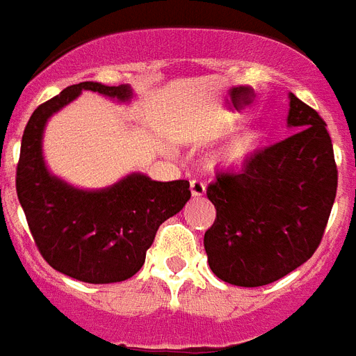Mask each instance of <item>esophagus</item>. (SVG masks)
I'll list each match as a JSON object with an SVG mask.
<instances>
[{
  "label": "esophagus",
  "instance_id": "esophagus-1",
  "mask_svg": "<svg viewBox=\"0 0 356 356\" xmlns=\"http://www.w3.org/2000/svg\"><path fill=\"white\" fill-rule=\"evenodd\" d=\"M189 187H191V195L195 196V198H200V196L206 195V186H204L202 181L193 180L191 186H189Z\"/></svg>",
  "mask_w": 356,
  "mask_h": 356
}]
</instances>
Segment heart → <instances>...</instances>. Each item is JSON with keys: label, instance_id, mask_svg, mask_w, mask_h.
<instances>
[{"label": "heart", "instance_id": "b5f03b06", "mask_svg": "<svg viewBox=\"0 0 356 356\" xmlns=\"http://www.w3.org/2000/svg\"><path fill=\"white\" fill-rule=\"evenodd\" d=\"M264 127L254 123L235 132L218 154V161L226 167H237L252 158L264 141Z\"/></svg>", "mask_w": 356, "mask_h": 356}]
</instances>
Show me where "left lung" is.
I'll list each match as a JSON object with an SVG mask.
<instances>
[{"instance_id": "obj_1", "label": "left lung", "mask_w": 356, "mask_h": 356, "mask_svg": "<svg viewBox=\"0 0 356 356\" xmlns=\"http://www.w3.org/2000/svg\"><path fill=\"white\" fill-rule=\"evenodd\" d=\"M286 129L291 138L207 187L217 218L204 248L213 274L229 285L274 283L311 259L322 241L338 181L331 138L318 112L294 93Z\"/></svg>"}]
</instances>
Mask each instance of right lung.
<instances>
[{
  "instance_id": "obj_1",
  "label": "right lung",
  "mask_w": 356,
  "mask_h": 356,
  "mask_svg": "<svg viewBox=\"0 0 356 356\" xmlns=\"http://www.w3.org/2000/svg\"><path fill=\"white\" fill-rule=\"evenodd\" d=\"M82 92L130 104L129 84L81 82L62 90L34 110L25 127L16 170V191L40 254L73 280L106 285L138 274L158 227L191 198L189 181H158L130 172L102 189H84L51 172L44 156V132L56 112Z\"/></svg>"
}]
</instances>
